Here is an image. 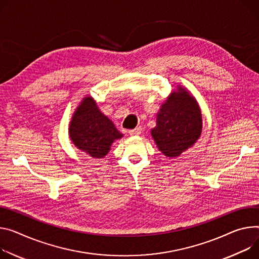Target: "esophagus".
<instances>
[{
	"mask_svg": "<svg viewBox=\"0 0 259 259\" xmlns=\"http://www.w3.org/2000/svg\"><path fill=\"white\" fill-rule=\"evenodd\" d=\"M142 131H143L142 127L138 126V127H136V128L130 130V131H129V134H130V135H139L140 133H142Z\"/></svg>",
	"mask_w": 259,
	"mask_h": 259,
	"instance_id": "1",
	"label": "esophagus"
}]
</instances>
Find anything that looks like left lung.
I'll use <instances>...</instances> for the list:
<instances>
[{
    "instance_id": "left-lung-1",
    "label": "left lung",
    "mask_w": 259,
    "mask_h": 259,
    "mask_svg": "<svg viewBox=\"0 0 259 259\" xmlns=\"http://www.w3.org/2000/svg\"><path fill=\"white\" fill-rule=\"evenodd\" d=\"M201 130L202 117L195 98L179 87L161 105L151 134L159 151L175 158L196 143Z\"/></svg>"
}]
</instances>
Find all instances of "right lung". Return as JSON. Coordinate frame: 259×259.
Returning <instances> with one entry per match:
<instances>
[{
    "mask_svg": "<svg viewBox=\"0 0 259 259\" xmlns=\"http://www.w3.org/2000/svg\"><path fill=\"white\" fill-rule=\"evenodd\" d=\"M69 136L74 146L90 157L103 158L115 139L123 137L113 123L98 108L92 97H84L69 124Z\"/></svg>",
    "mask_w": 259,
    "mask_h": 259,
    "instance_id": "right-lung-1",
    "label": "right lung"
}]
</instances>
